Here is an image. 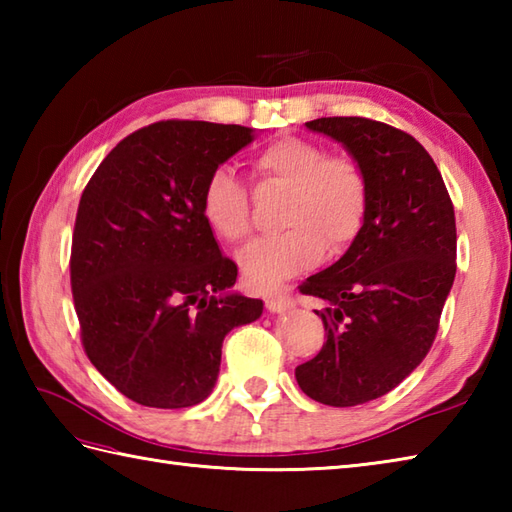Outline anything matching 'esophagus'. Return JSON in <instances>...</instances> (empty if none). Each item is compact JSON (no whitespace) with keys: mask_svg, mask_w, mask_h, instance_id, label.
<instances>
[{"mask_svg":"<svg viewBox=\"0 0 512 512\" xmlns=\"http://www.w3.org/2000/svg\"><path fill=\"white\" fill-rule=\"evenodd\" d=\"M292 306H295V301H292V297L290 295H286V292H279V295H270V297H266V308L270 310V312H286V310H290Z\"/></svg>","mask_w":512,"mask_h":512,"instance_id":"obj_1","label":"esophagus"}]
</instances>
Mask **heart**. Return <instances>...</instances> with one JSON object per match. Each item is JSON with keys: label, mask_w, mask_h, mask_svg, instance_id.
<instances>
[{"label": "heart", "mask_w": 512, "mask_h": 512, "mask_svg": "<svg viewBox=\"0 0 512 512\" xmlns=\"http://www.w3.org/2000/svg\"><path fill=\"white\" fill-rule=\"evenodd\" d=\"M255 171L288 191L279 235L255 239L239 257L244 279L257 290H273L312 268L323 257L341 255L361 235L369 211V184L350 156L328 154L321 143L281 136L255 156ZM202 215L224 242L250 233L246 187L228 167H217L202 189Z\"/></svg>", "instance_id": "heart-1"}]
</instances>
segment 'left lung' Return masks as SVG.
I'll list each match as a JSON object with an SVG mask.
<instances>
[{
    "label": "left lung",
    "mask_w": 512,
    "mask_h": 512,
    "mask_svg": "<svg viewBox=\"0 0 512 512\" xmlns=\"http://www.w3.org/2000/svg\"><path fill=\"white\" fill-rule=\"evenodd\" d=\"M341 143L369 184L361 235L299 290L325 301V343L295 369L301 391L354 407L400 385L436 339L455 279V213L436 162L416 138L361 116L306 123Z\"/></svg>",
    "instance_id": "8db88e82"
}]
</instances>
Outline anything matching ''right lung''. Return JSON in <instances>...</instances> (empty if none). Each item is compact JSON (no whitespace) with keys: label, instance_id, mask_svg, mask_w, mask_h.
<instances>
[{"label":"right lung","instance_id":"right-lung-1","mask_svg":"<svg viewBox=\"0 0 512 512\" xmlns=\"http://www.w3.org/2000/svg\"><path fill=\"white\" fill-rule=\"evenodd\" d=\"M253 129L160 121L123 138L76 211L70 281L92 365L129 400L193 407L211 394L224 336L262 317L202 215L211 171Z\"/></svg>","mask_w":512,"mask_h":512}]
</instances>
